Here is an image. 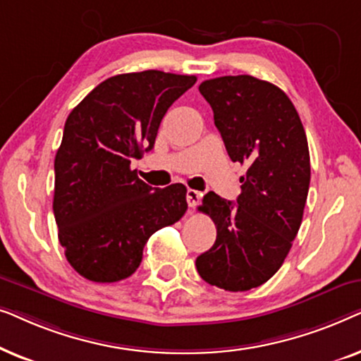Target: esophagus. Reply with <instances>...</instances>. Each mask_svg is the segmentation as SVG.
Listing matches in <instances>:
<instances>
[{
	"mask_svg": "<svg viewBox=\"0 0 361 361\" xmlns=\"http://www.w3.org/2000/svg\"><path fill=\"white\" fill-rule=\"evenodd\" d=\"M200 197H202L200 192H197V190H192V189L187 190V204H189L190 209H194V207L199 205V202H200Z\"/></svg>",
	"mask_w": 361,
	"mask_h": 361,
	"instance_id": "esophagus-1",
	"label": "esophagus"
}]
</instances>
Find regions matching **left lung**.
Masks as SVG:
<instances>
[{"label":"left lung","mask_w":361,"mask_h":361,"mask_svg":"<svg viewBox=\"0 0 361 361\" xmlns=\"http://www.w3.org/2000/svg\"><path fill=\"white\" fill-rule=\"evenodd\" d=\"M199 90L230 159L248 171L236 204L204 195L199 210L214 220L216 240L195 266L212 286L250 290L273 278L299 231L310 184L307 137L293 102L273 83L226 75Z\"/></svg>","instance_id":"1"}]
</instances>
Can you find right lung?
Segmentation results:
<instances>
[{
    "label": "right lung",
    "instance_id": "obj_1",
    "mask_svg": "<svg viewBox=\"0 0 361 361\" xmlns=\"http://www.w3.org/2000/svg\"><path fill=\"white\" fill-rule=\"evenodd\" d=\"M195 75L121 73L97 85L68 115L54 171V216L66 258L93 283L135 273L149 236L187 210V189H152L131 161L154 146L169 106Z\"/></svg>",
    "mask_w": 361,
    "mask_h": 361
}]
</instances>
